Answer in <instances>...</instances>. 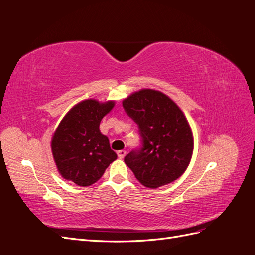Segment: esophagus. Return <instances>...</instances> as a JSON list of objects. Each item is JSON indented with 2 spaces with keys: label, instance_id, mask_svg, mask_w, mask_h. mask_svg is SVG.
I'll list each match as a JSON object with an SVG mask.
<instances>
[{
  "label": "esophagus",
  "instance_id": "esophagus-1",
  "mask_svg": "<svg viewBox=\"0 0 255 255\" xmlns=\"http://www.w3.org/2000/svg\"><path fill=\"white\" fill-rule=\"evenodd\" d=\"M117 154H118V157H119L120 159H122L123 157L126 156L127 151H126V150H120V151H118V152H117Z\"/></svg>",
  "mask_w": 255,
  "mask_h": 255
}]
</instances>
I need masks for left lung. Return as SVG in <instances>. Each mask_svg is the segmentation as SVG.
Listing matches in <instances>:
<instances>
[{
    "instance_id": "8db88e82",
    "label": "left lung",
    "mask_w": 255,
    "mask_h": 255,
    "mask_svg": "<svg viewBox=\"0 0 255 255\" xmlns=\"http://www.w3.org/2000/svg\"><path fill=\"white\" fill-rule=\"evenodd\" d=\"M122 105L142 137V148L125 157L136 179L149 188L179 179L194 151V136L182 110L161 91L146 88L130 94Z\"/></svg>"
}]
</instances>
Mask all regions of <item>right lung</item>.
<instances>
[{"instance_id": "right-lung-1", "label": "right lung", "mask_w": 255, "mask_h": 255, "mask_svg": "<svg viewBox=\"0 0 255 255\" xmlns=\"http://www.w3.org/2000/svg\"><path fill=\"white\" fill-rule=\"evenodd\" d=\"M115 106V101L87 99L75 104L61 119L51 140L59 174L79 186H90L117 159L110 140L100 132V122Z\"/></svg>"}]
</instances>
